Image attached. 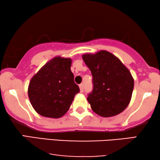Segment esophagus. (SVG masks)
I'll use <instances>...</instances> for the list:
<instances>
[{
  "instance_id": "1",
  "label": "esophagus",
  "mask_w": 160,
  "mask_h": 160,
  "mask_svg": "<svg viewBox=\"0 0 160 160\" xmlns=\"http://www.w3.org/2000/svg\"><path fill=\"white\" fill-rule=\"evenodd\" d=\"M79 88H80V92L82 93L83 92H84V84H79Z\"/></svg>"
}]
</instances>
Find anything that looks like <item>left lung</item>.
<instances>
[{
    "label": "left lung",
    "instance_id": "obj_1",
    "mask_svg": "<svg viewBox=\"0 0 160 160\" xmlns=\"http://www.w3.org/2000/svg\"><path fill=\"white\" fill-rule=\"evenodd\" d=\"M91 71L93 89L87 100L95 113L102 117L119 114L130 103L134 80L119 59L110 52L100 51L82 56Z\"/></svg>",
    "mask_w": 160,
    "mask_h": 160
}]
</instances>
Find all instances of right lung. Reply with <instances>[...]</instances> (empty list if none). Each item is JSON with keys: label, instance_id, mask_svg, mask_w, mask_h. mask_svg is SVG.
Returning <instances> with one entry per match:
<instances>
[{"label": "right lung", "instance_id": "obj_1", "mask_svg": "<svg viewBox=\"0 0 160 160\" xmlns=\"http://www.w3.org/2000/svg\"><path fill=\"white\" fill-rule=\"evenodd\" d=\"M71 60L56 57L30 80L28 97L33 108L45 117L60 118L68 111L80 92L71 71Z\"/></svg>", "mask_w": 160, "mask_h": 160}]
</instances>
